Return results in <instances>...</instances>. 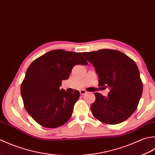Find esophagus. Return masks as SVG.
<instances>
[{
    "mask_svg": "<svg viewBox=\"0 0 155 155\" xmlns=\"http://www.w3.org/2000/svg\"><path fill=\"white\" fill-rule=\"evenodd\" d=\"M80 94H81V96H84V95H85V94L87 93V91L85 90H81L80 91Z\"/></svg>",
    "mask_w": 155,
    "mask_h": 155,
    "instance_id": "esophagus-1",
    "label": "esophagus"
}]
</instances>
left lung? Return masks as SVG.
Instances as JSON below:
<instances>
[{
	"instance_id": "8db88e82",
	"label": "left lung",
	"mask_w": 155,
	"mask_h": 155,
	"mask_svg": "<svg viewBox=\"0 0 155 155\" xmlns=\"http://www.w3.org/2000/svg\"><path fill=\"white\" fill-rule=\"evenodd\" d=\"M99 78V86L109 87L108 96L96 92L91 105L93 116L107 124L125 121L137 109L143 94V82L136 63L117 50L108 49L83 52Z\"/></svg>"
}]
</instances>
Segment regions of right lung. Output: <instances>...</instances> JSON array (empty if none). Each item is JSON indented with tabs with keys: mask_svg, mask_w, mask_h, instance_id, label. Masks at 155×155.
I'll list each match as a JSON object with an SVG mask.
<instances>
[{
	"mask_svg": "<svg viewBox=\"0 0 155 155\" xmlns=\"http://www.w3.org/2000/svg\"><path fill=\"white\" fill-rule=\"evenodd\" d=\"M88 63L81 53L52 50L31 63L21 86L25 108L38 124L53 128L65 124L80 97L75 90L69 94L59 90L75 65Z\"/></svg>",
	"mask_w": 155,
	"mask_h": 155,
	"instance_id": "obj_1",
	"label": "right lung"
}]
</instances>
